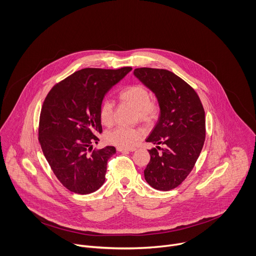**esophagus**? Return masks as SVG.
I'll use <instances>...</instances> for the list:
<instances>
[{"instance_id": "1", "label": "esophagus", "mask_w": 256, "mask_h": 256, "mask_svg": "<svg viewBox=\"0 0 256 256\" xmlns=\"http://www.w3.org/2000/svg\"><path fill=\"white\" fill-rule=\"evenodd\" d=\"M118 152H134V151H136V148H120V147H118Z\"/></svg>"}]
</instances>
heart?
Returning a JSON list of instances; mask_svg holds the SVG:
<instances>
[{
    "instance_id": "1",
    "label": "heart",
    "mask_w": 256,
    "mask_h": 256,
    "mask_svg": "<svg viewBox=\"0 0 256 256\" xmlns=\"http://www.w3.org/2000/svg\"><path fill=\"white\" fill-rule=\"evenodd\" d=\"M124 103L134 107L136 112V118L144 124L153 122L160 112V105L151 99L149 90L142 84H134L126 87L120 93ZM114 104L110 99H104L99 107V120L102 124L109 126L114 122ZM144 136L140 128L118 126L108 130L104 134L106 142L120 148H132Z\"/></svg>"
}]
</instances>
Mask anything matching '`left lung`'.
I'll list each match as a JSON object with an SVG mask.
<instances>
[{
	"label": "left lung",
	"instance_id": "left-lung-1",
	"mask_svg": "<svg viewBox=\"0 0 256 256\" xmlns=\"http://www.w3.org/2000/svg\"><path fill=\"white\" fill-rule=\"evenodd\" d=\"M134 74L156 94L161 109L157 124L146 140L157 148L149 150L144 179L155 190H171L192 172L204 147V107L196 90L170 70L138 68Z\"/></svg>",
	"mask_w": 256,
	"mask_h": 256
}]
</instances>
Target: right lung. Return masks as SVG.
<instances>
[{
    "mask_svg": "<svg viewBox=\"0 0 256 256\" xmlns=\"http://www.w3.org/2000/svg\"><path fill=\"white\" fill-rule=\"evenodd\" d=\"M132 70L87 68L56 83L40 112L38 140L52 172L70 192L88 194L105 181L112 146L92 151L102 132L99 107L104 95Z\"/></svg>",
    "mask_w": 256,
    "mask_h": 256,
    "instance_id": "obj_1",
    "label": "right lung"
}]
</instances>
